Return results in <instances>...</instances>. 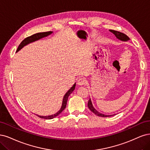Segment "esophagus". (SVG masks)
<instances>
[{
    "mask_svg": "<svg viewBox=\"0 0 150 150\" xmlns=\"http://www.w3.org/2000/svg\"><path fill=\"white\" fill-rule=\"evenodd\" d=\"M86 83V79L84 77H80L78 80V84L79 85H83Z\"/></svg>",
    "mask_w": 150,
    "mask_h": 150,
    "instance_id": "1",
    "label": "esophagus"
}]
</instances>
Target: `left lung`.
I'll return each mask as SVG.
<instances>
[{
	"mask_svg": "<svg viewBox=\"0 0 150 150\" xmlns=\"http://www.w3.org/2000/svg\"><path fill=\"white\" fill-rule=\"evenodd\" d=\"M110 31L111 32H112L113 34L117 37L118 39L122 40V41H127L129 39V38L125 34V33L119 32V31H117V30H110ZM88 107L89 108V109L93 113H95L96 115L98 116V117H110L109 115H105L103 114H101L100 113H99L98 112H97L93 107L92 103H91V100L90 98V100H88Z\"/></svg>",
	"mask_w": 150,
	"mask_h": 150,
	"instance_id": "left-lung-1",
	"label": "left lung"
}]
</instances>
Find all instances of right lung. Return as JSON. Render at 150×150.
<instances>
[{"label":"right lung","instance_id":"1","mask_svg":"<svg viewBox=\"0 0 150 150\" xmlns=\"http://www.w3.org/2000/svg\"><path fill=\"white\" fill-rule=\"evenodd\" d=\"M52 33V32H51V31L45 32L37 33H35V34H33V35H32L31 36H29V37L25 38V39H24L20 43V45H18V49L17 50V52H18V50H20L22 47H23L25 45H27L28 43L33 42H34L35 40H37L40 39V38H42L43 37H45L46 36H48V35H50V33ZM75 88V84H74V86H72V87L68 91H67V92L66 93V94L64 95V99H63L62 106V107H61V109L57 113H55L54 115H50V116H45V117H43V116L37 115L38 117L41 118H44V119H52V118H54L57 117L58 115H59L60 113H61L63 112V110H64V109L66 108L67 100H68V98H69V95L72 93V91L74 90Z\"/></svg>","mask_w":150,"mask_h":150}]
</instances>
